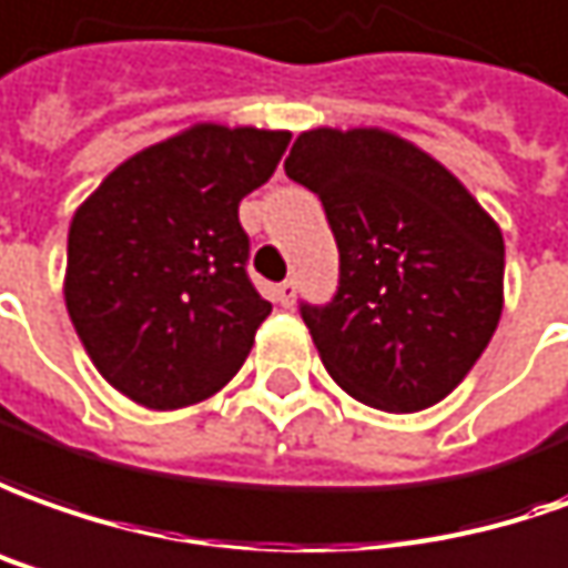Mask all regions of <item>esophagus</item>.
Listing matches in <instances>:
<instances>
[{"instance_id": "esophagus-1", "label": "esophagus", "mask_w": 568, "mask_h": 568, "mask_svg": "<svg viewBox=\"0 0 568 568\" xmlns=\"http://www.w3.org/2000/svg\"><path fill=\"white\" fill-rule=\"evenodd\" d=\"M275 300L284 308H291L293 303H296V281H293V277H287V281H281V284H277Z\"/></svg>"}]
</instances>
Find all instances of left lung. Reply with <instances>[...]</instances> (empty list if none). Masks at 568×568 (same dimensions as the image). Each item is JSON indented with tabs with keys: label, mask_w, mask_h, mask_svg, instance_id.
<instances>
[{
	"label": "left lung",
	"mask_w": 568,
	"mask_h": 568,
	"mask_svg": "<svg viewBox=\"0 0 568 568\" xmlns=\"http://www.w3.org/2000/svg\"><path fill=\"white\" fill-rule=\"evenodd\" d=\"M284 170L322 197L339 250L327 306L303 303L327 374L389 414L470 374L504 308V237L467 187L383 129H308Z\"/></svg>",
	"instance_id": "8db88e82"
}]
</instances>
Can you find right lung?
<instances>
[{"mask_svg": "<svg viewBox=\"0 0 568 568\" xmlns=\"http://www.w3.org/2000/svg\"><path fill=\"white\" fill-rule=\"evenodd\" d=\"M291 132L197 123L120 163L80 203L64 303L98 374L144 408L197 405L232 381L268 318L237 206Z\"/></svg>", "mask_w": 568, "mask_h": 568, "instance_id": "obj_1", "label": "right lung"}]
</instances>
